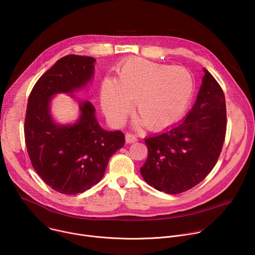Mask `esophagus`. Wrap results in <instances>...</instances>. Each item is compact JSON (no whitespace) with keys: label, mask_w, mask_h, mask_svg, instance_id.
Segmentation results:
<instances>
[{"label":"esophagus","mask_w":255,"mask_h":255,"mask_svg":"<svg viewBox=\"0 0 255 255\" xmlns=\"http://www.w3.org/2000/svg\"><path fill=\"white\" fill-rule=\"evenodd\" d=\"M125 140H126L127 143H134V142L137 141V137L132 133H126Z\"/></svg>","instance_id":"obj_1"}]
</instances>
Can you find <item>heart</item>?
I'll return each instance as SVG.
<instances>
[{
    "instance_id": "obj_1",
    "label": "heart",
    "mask_w": 255,
    "mask_h": 255,
    "mask_svg": "<svg viewBox=\"0 0 255 255\" xmlns=\"http://www.w3.org/2000/svg\"><path fill=\"white\" fill-rule=\"evenodd\" d=\"M194 93V80L180 66L131 57L117 67V80L101 86V104L107 117L121 124L135 100V111L150 130H160L185 111Z\"/></svg>"
}]
</instances>
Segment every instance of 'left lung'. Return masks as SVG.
<instances>
[{
	"label": "left lung",
	"mask_w": 255,
	"mask_h": 255,
	"mask_svg": "<svg viewBox=\"0 0 255 255\" xmlns=\"http://www.w3.org/2000/svg\"><path fill=\"white\" fill-rule=\"evenodd\" d=\"M197 101L179 124L145 138L148 149L140 168L154 189L174 195L186 192L209 174L221 153L226 135L224 93L204 68Z\"/></svg>",
	"instance_id": "left-lung-1"
}]
</instances>
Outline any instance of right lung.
Listing matches in <instances>:
<instances>
[{
    "mask_svg": "<svg viewBox=\"0 0 255 255\" xmlns=\"http://www.w3.org/2000/svg\"><path fill=\"white\" fill-rule=\"evenodd\" d=\"M96 59L69 54L58 59L37 81L28 98L25 142L33 168L54 191L76 195L97 185L109 159L125 144L121 131L104 130L91 102H80L74 124L59 125L50 114V101L60 93L85 88L95 74Z\"/></svg>",
    "mask_w": 255,
    "mask_h": 255,
    "instance_id": "add662e5",
    "label": "right lung"
}]
</instances>
